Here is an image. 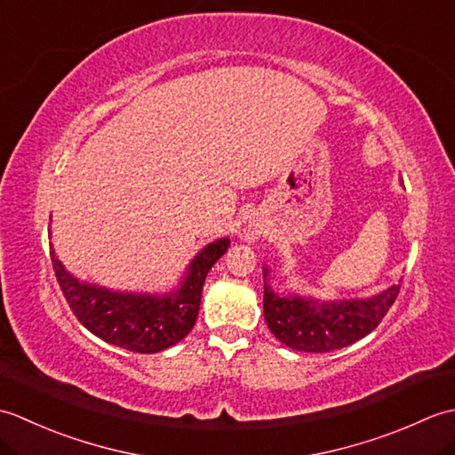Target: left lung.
Listing matches in <instances>:
<instances>
[{
    "instance_id": "8db88e82",
    "label": "left lung",
    "mask_w": 455,
    "mask_h": 455,
    "mask_svg": "<svg viewBox=\"0 0 455 455\" xmlns=\"http://www.w3.org/2000/svg\"><path fill=\"white\" fill-rule=\"evenodd\" d=\"M399 291L401 283L371 299L318 303L313 299L279 297L264 285V316L272 334L291 350L332 352L357 342L377 328Z\"/></svg>"
}]
</instances>
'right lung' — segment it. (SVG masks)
<instances>
[{
    "instance_id": "1",
    "label": "right lung",
    "mask_w": 455,
    "mask_h": 455,
    "mask_svg": "<svg viewBox=\"0 0 455 455\" xmlns=\"http://www.w3.org/2000/svg\"><path fill=\"white\" fill-rule=\"evenodd\" d=\"M228 238L209 244L193 259L178 291L164 297L124 295L80 283L51 250L56 282L76 318L101 340L139 354L162 352L178 344L196 324L207 272L227 252Z\"/></svg>"
}]
</instances>
